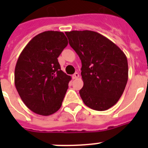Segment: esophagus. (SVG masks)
Masks as SVG:
<instances>
[{"label": "esophagus", "mask_w": 148, "mask_h": 148, "mask_svg": "<svg viewBox=\"0 0 148 148\" xmlns=\"http://www.w3.org/2000/svg\"><path fill=\"white\" fill-rule=\"evenodd\" d=\"M78 77H79V74H78V73H75L73 75V79H76V78H78Z\"/></svg>", "instance_id": "34e87169"}]
</instances>
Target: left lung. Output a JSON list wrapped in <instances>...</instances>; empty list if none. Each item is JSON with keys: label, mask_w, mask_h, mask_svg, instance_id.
Instances as JSON below:
<instances>
[{"label": "left lung", "mask_w": 148, "mask_h": 148, "mask_svg": "<svg viewBox=\"0 0 148 148\" xmlns=\"http://www.w3.org/2000/svg\"><path fill=\"white\" fill-rule=\"evenodd\" d=\"M70 47L82 61L84 103L95 110L112 108L121 98L128 79L127 57L110 40L96 32H65Z\"/></svg>", "instance_id": "obj_1"}]
</instances>
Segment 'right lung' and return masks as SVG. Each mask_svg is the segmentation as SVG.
<instances>
[{"label":"right lung","instance_id":"add662e5","mask_svg":"<svg viewBox=\"0 0 148 148\" xmlns=\"http://www.w3.org/2000/svg\"><path fill=\"white\" fill-rule=\"evenodd\" d=\"M68 44L62 32L46 31L21 52L15 69V85L29 110L42 116L58 110L71 77L61 70L58 58Z\"/></svg>","mask_w":148,"mask_h":148}]
</instances>
